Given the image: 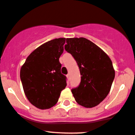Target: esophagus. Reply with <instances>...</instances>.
Segmentation results:
<instances>
[{"instance_id": "34e87169", "label": "esophagus", "mask_w": 135, "mask_h": 135, "mask_svg": "<svg viewBox=\"0 0 135 135\" xmlns=\"http://www.w3.org/2000/svg\"><path fill=\"white\" fill-rule=\"evenodd\" d=\"M66 77H67L68 79H70V74H68L66 75Z\"/></svg>"}]
</instances>
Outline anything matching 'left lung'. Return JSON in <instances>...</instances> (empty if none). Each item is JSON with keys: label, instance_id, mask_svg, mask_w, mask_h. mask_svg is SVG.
Segmentation results:
<instances>
[{"label": "left lung", "instance_id": "obj_1", "mask_svg": "<svg viewBox=\"0 0 135 135\" xmlns=\"http://www.w3.org/2000/svg\"><path fill=\"white\" fill-rule=\"evenodd\" d=\"M65 50L79 66L81 82L71 90L75 100L86 108L98 105L108 95L115 76L109 57L86 38H67Z\"/></svg>", "mask_w": 135, "mask_h": 135}]
</instances>
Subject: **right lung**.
Returning a JSON list of instances; mask_svg holds the SVG:
<instances>
[{"instance_id": "1", "label": "right lung", "mask_w": 135, "mask_h": 135, "mask_svg": "<svg viewBox=\"0 0 135 135\" xmlns=\"http://www.w3.org/2000/svg\"><path fill=\"white\" fill-rule=\"evenodd\" d=\"M65 38L45 42L28 56L20 72L25 95L37 108L46 109L56 104L66 78L61 72L59 57L63 54Z\"/></svg>"}]
</instances>
